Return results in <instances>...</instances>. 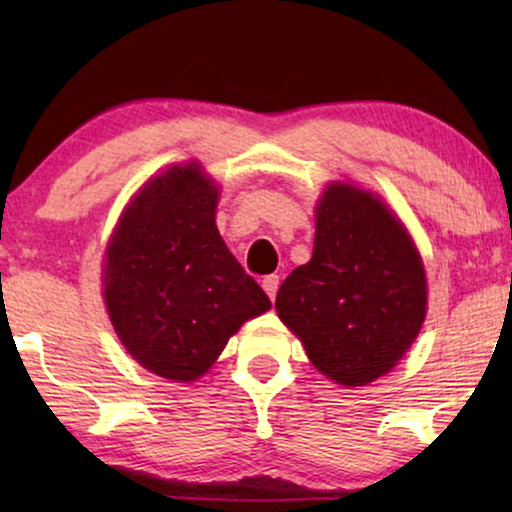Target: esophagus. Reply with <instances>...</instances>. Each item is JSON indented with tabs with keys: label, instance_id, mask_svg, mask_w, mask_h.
<instances>
[{
	"label": "esophagus",
	"instance_id": "34e87169",
	"mask_svg": "<svg viewBox=\"0 0 512 512\" xmlns=\"http://www.w3.org/2000/svg\"><path fill=\"white\" fill-rule=\"evenodd\" d=\"M277 289H279V275H268V277H263V291L268 293L270 300H275V296H277Z\"/></svg>",
	"mask_w": 512,
	"mask_h": 512
}]
</instances>
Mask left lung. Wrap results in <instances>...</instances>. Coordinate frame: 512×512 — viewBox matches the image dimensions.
Wrapping results in <instances>:
<instances>
[{
	"label": "left lung",
	"mask_w": 512,
	"mask_h": 512,
	"mask_svg": "<svg viewBox=\"0 0 512 512\" xmlns=\"http://www.w3.org/2000/svg\"><path fill=\"white\" fill-rule=\"evenodd\" d=\"M275 307L314 368L361 387L389 373L422 328V258L375 195L333 184L317 207L310 263L284 279Z\"/></svg>",
	"instance_id": "1"
}]
</instances>
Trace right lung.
<instances>
[{
  "label": "right lung",
  "instance_id": "add662e5",
  "mask_svg": "<svg viewBox=\"0 0 512 512\" xmlns=\"http://www.w3.org/2000/svg\"><path fill=\"white\" fill-rule=\"evenodd\" d=\"M219 193L198 165L170 167L125 209L104 263L118 338L146 370L191 382L270 298L223 244Z\"/></svg>",
  "mask_w": 512,
  "mask_h": 512
}]
</instances>
